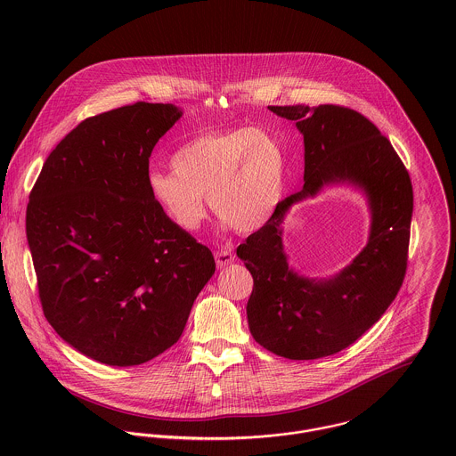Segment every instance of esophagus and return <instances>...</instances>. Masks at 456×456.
Returning a JSON list of instances; mask_svg holds the SVG:
<instances>
[{
    "label": "esophagus",
    "mask_w": 456,
    "mask_h": 456,
    "mask_svg": "<svg viewBox=\"0 0 456 456\" xmlns=\"http://www.w3.org/2000/svg\"><path fill=\"white\" fill-rule=\"evenodd\" d=\"M214 258H216L217 266L223 268V266H226V265H230V263L235 261V255H233L232 251H228V249H221V251H216Z\"/></svg>",
    "instance_id": "1"
}]
</instances>
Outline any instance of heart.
I'll list each match as a JSON object with an SVG mask.
<instances>
[{
	"label": "heart",
	"mask_w": 456,
	"mask_h": 456,
	"mask_svg": "<svg viewBox=\"0 0 456 456\" xmlns=\"http://www.w3.org/2000/svg\"><path fill=\"white\" fill-rule=\"evenodd\" d=\"M174 170H151L152 201L181 230L195 232L212 210L237 233L263 228L277 210L288 161L281 140L261 128L207 131L172 156Z\"/></svg>",
	"instance_id": "b5f03b06"
}]
</instances>
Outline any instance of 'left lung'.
<instances>
[{
    "label": "left lung",
    "instance_id": "1",
    "mask_svg": "<svg viewBox=\"0 0 456 456\" xmlns=\"http://www.w3.org/2000/svg\"><path fill=\"white\" fill-rule=\"evenodd\" d=\"M268 109L304 134L305 184L237 248L255 282L249 330L277 356L316 360L351 346L395 300L407 270L412 184L390 140L360 112L340 105ZM331 182H351L368 193L373 226L370 244L349 267L316 281L287 266L280 224L293 202Z\"/></svg>",
    "mask_w": 456,
    "mask_h": 456
}]
</instances>
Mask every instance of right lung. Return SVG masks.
<instances>
[{
	"mask_svg": "<svg viewBox=\"0 0 456 456\" xmlns=\"http://www.w3.org/2000/svg\"><path fill=\"white\" fill-rule=\"evenodd\" d=\"M181 110L136 102L82 121L45 159L26 233L44 314L82 354L145 363L183 335L212 277L210 249L147 190L149 158Z\"/></svg>",
	"mask_w": 456,
	"mask_h": 456,
	"instance_id": "obj_1",
	"label": "right lung"
}]
</instances>
